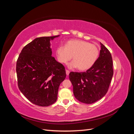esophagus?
<instances>
[{
	"label": "esophagus",
	"instance_id": "obj_1",
	"mask_svg": "<svg viewBox=\"0 0 134 134\" xmlns=\"http://www.w3.org/2000/svg\"><path fill=\"white\" fill-rule=\"evenodd\" d=\"M70 73V71L68 70H66V74L67 75H69V74Z\"/></svg>",
	"mask_w": 134,
	"mask_h": 134
}]
</instances>
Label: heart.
<instances>
[{"label": "heart", "mask_w": 134, "mask_h": 134, "mask_svg": "<svg viewBox=\"0 0 134 134\" xmlns=\"http://www.w3.org/2000/svg\"><path fill=\"white\" fill-rule=\"evenodd\" d=\"M56 55L60 63L69 64L70 68H77L79 70H86L95 64L99 55V47L95 44L80 40H71L66 46L60 44L56 49Z\"/></svg>", "instance_id": "b5f03b06"}]
</instances>
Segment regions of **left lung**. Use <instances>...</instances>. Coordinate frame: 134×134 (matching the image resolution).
Listing matches in <instances>:
<instances>
[{
	"instance_id": "left-lung-1",
	"label": "left lung",
	"mask_w": 134,
	"mask_h": 134,
	"mask_svg": "<svg viewBox=\"0 0 134 134\" xmlns=\"http://www.w3.org/2000/svg\"><path fill=\"white\" fill-rule=\"evenodd\" d=\"M101 50L95 64L84 72H73L69 79L76 99L86 104L97 102L106 95L113 74L110 52L100 43Z\"/></svg>"
}]
</instances>
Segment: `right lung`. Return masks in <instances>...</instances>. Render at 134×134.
<instances>
[{"label": "right lung", "instance_id": "1", "mask_svg": "<svg viewBox=\"0 0 134 134\" xmlns=\"http://www.w3.org/2000/svg\"><path fill=\"white\" fill-rule=\"evenodd\" d=\"M58 36L35 38L23 48L16 64L20 91L39 106L56 102L60 84L66 78L65 67L52 56L50 41Z\"/></svg>", "mask_w": 134, "mask_h": 134}]
</instances>
